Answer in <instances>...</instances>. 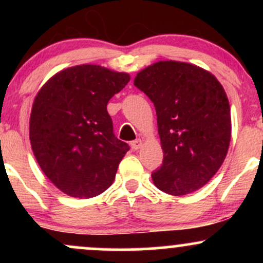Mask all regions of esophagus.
<instances>
[{
	"mask_svg": "<svg viewBox=\"0 0 263 263\" xmlns=\"http://www.w3.org/2000/svg\"><path fill=\"white\" fill-rule=\"evenodd\" d=\"M141 146H142V140H140V138H137V140L131 142V148L134 151H137Z\"/></svg>",
	"mask_w": 263,
	"mask_h": 263,
	"instance_id": "obj_1",
	"label": "esophagus"
}]
</instances>
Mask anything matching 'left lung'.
I'll return each mask as SVG.
<instances>
[{
    "mask_svg": "<svg viewBox=\"0 0 263 263\" xmlns=\"http://www.w3.org/2000/svg\"><path fill=\"white\" fill-rule=\"evenodd\" d=\"M153 102L161 138L162 165L155 185L185 195L205 185L221 167L231 138L230 105L214 75L182 62H158L135 78Z\"/></svg>",
    "mask_w": 263,
    "mask_h": 263,
    "instance_id": "8db88e82",
    "label": "left lung"
}]
</instances>
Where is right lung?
I'll list each match as a JSON object with an SVG mask.
<instances>
[{"mask_svg":"<svg viewBox=\"0 0 263 263\" xmlns=\"http://www.w3.org/2000/svg\"><path fill=\"white\" fill-rule=\"evenodd\" d=\"M129 75L99 65H77L55 74L34 99L29 138L39 167L57 188L92 198L111 185L129 149L114 134L107 102Z\"/></svg>","mask_w":263,"mask_h":263,"instance_id":"1","label":"right lung"}]
</instances>
